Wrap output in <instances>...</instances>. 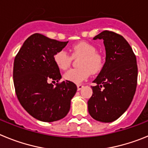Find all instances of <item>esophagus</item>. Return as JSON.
I'll return each mask as SVG.
<instances>
[{"label": "esophagus", "mask_w": 148, "mask_h": 148, "mask_svg": "<svg viewBox=\"0 0 148 148\" xmlns=\"http://www.w3.org/2000/svg\"><path fill=\"white\" fill-rule=\"evenodd\" d=\"M83 87H84L83 84H77V89H78V90H82Z\"/></svg>", "instance_id": "1"}]
</instances>
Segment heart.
I'll list each match as a JSON object with an SVG mask.
<instances>
[{"mask_svg": "<svg viewBox=\"0 0 148 148\" xmlns=\"http://www.w3.org/2000/svg\"><path fill=\"white\" fill-rule=\"evenodd\" d=\"M94 45L85 41L78 42L70 47V55L65 50H59L53 56V61L60 70H66L70 67L72 58H80L78 61L79 67L71 69L64 75V78L68 82L78 84L86 80L92 73H97L103 67V58L96 52Z\"/></svg>", "mask_w": 148, "mask_h": 148, "instance_id": "heart-1", "label": "heart"}]
</instances>
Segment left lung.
Here are the masks:
<instances>
[{"mask_svg": "<svg viewBox=\"0 0 148 148\" xmlns=\"http://www.w3.org/2000/svg\"><path fill=\"white\" fill-rule=\"evenodd\" d=\"M103 39L106 61L91 86L89 113L101 122H112L127 110L135 95L138 67L130 44L121 35L105 30L93 38Z\"/></svg>", "mask_w": 148, "mask_h": 148, "instance_id": "8db88e82", "label": "left lung"}]
</instances>
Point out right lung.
Wrapping results in <instances>:
<instances>
[{
	"label": "right lung",
	"instance_id": "obj_1",
	"mask_svg": "<svg viewBox=\"0 0 148 148\" xmlns=\"http://www.w3.org/2000/svg\"><path fill=\"white\" fill-rule=\"evenodd\" d=\"M67 43L35 33L15 56L13 79L17 97L27 113L40 121L52 122L65 117L76 92L74 83L59 82L61 75L53 61L55 53ZM50 81L57 83L54 86Z\"/></svg>",
	"mask_w": 148,
	"mask_h": 148
}]
</instances>
